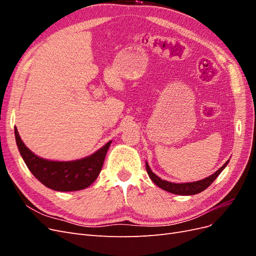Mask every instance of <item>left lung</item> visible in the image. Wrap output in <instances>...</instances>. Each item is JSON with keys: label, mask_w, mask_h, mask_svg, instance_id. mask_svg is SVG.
Instances as JSON below:
<instances>
[{"label": "left lung", "mask_w": 256, "mask_h": 256, "mask_svg": "<svg viewBox=\"0 0 256 256\" xmlns=\"http://www.w3.org/2000/svg\"><path fill=\"white\" fill-rule=\"evenodd\" d=\"M228 161H226V164L218 170V171L214 172L212 175L204 178V180L193 182H184V184H174V182H170L161 180L160 177H158L156 174L152 173L147 162H146V171H147V174H148V176L150 177V180L156 184L159 188L178 196H193V194H198V193L202 192L206 188H208L209 186L214 182L216 178L219 176V174L223 171L224 168L228 166Z\"/></svg>", "instance_id": "1"}]
</instances>
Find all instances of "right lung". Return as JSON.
<instances>
[{
  "label": "right lung",
  "mask_w": 256,
  "mask_h": 256,
  "mask_svg": "<svg viewBox=\"0 0 256 256\" xmlns=\"http://www.w3.org/2000/svg\"><path fill=\"white\" fill-rule=\"evenodd\" d=\"M14 136L21 157L32 174L46 187L56 191H78L96 180L112 141L90 156L74 161H51L36 156L23 143L14 127Z\"/></svg>",
  "instance_id": "add662e5"
}]
</instances>
